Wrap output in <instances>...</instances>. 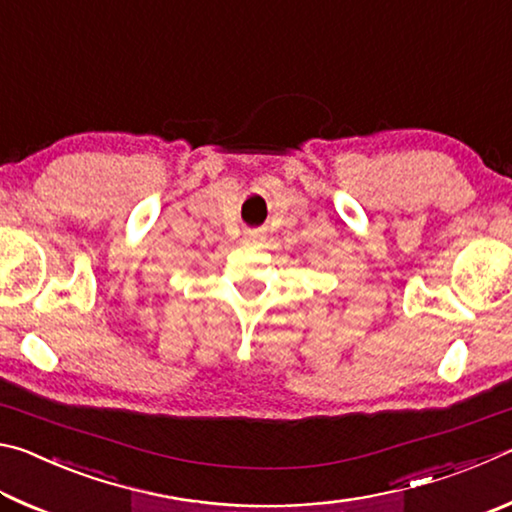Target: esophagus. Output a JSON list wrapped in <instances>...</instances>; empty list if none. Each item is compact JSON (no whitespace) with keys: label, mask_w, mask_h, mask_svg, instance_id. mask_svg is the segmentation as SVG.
Wrapping results in <instances>:
<instances>
[{"label":"esophagus","mask_w":512,"mask_h":512,"mask_svg":"<svg viewBox=\"0 0 512 512\" xmlns=\"http://www.w3.org/2000/svg\"><path fill=\"white\" fill-rule=\"evenodd\" d=\"M244 239H246V241H259V239H264V235H262V230L253 228V230H246V232H244Z\"/></svg>","instance_id":"34e87169"}]
</instances>
